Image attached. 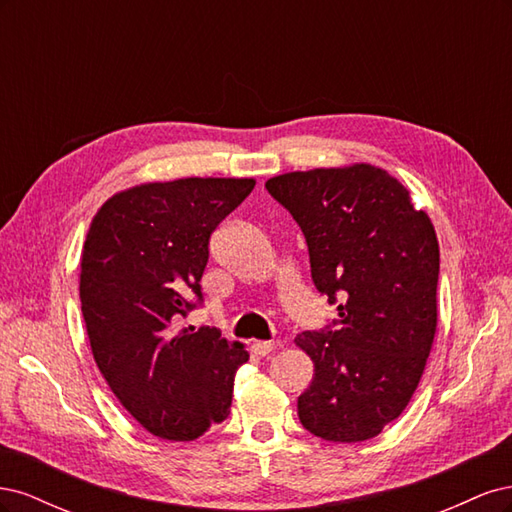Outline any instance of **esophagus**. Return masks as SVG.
<instances>
[{"label":"esophagus","mask_w":512,"mask_h":512,"mask_svg":"<svg viewBox=\"0 0 512 512\" xmlns=\"http://www.w3.org/2000/svg\"><path fill=\"white\" fill-rule=\"evenodd\" d=\"M273 348H275V344H273V342H254V344H252V352H254V354H258V356H267V354H271V352H273Z\"/></svg>","instance_id":"34e87169"}]
</instances>
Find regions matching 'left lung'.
<instances>
[{
    "instance_id": "8db88e82",
    "label": "left lung",
    "mask_w": 512,
    "mask_h": 512,
    "mask_svg": "<svg viewBox=\"0 0 512 512\" xmlns=\"http://www.w3.org/2000/svg\"><path fill=\"white\" fill-rule=\"evenodd\" d=\"M269 194L301 226L312 280L337 297L335 327L294 344L314 363L297 408L329 442H363L406 410L438 327L440 247L410 192L371 164L271 177Z\"/></svg>"
}]
</instances>
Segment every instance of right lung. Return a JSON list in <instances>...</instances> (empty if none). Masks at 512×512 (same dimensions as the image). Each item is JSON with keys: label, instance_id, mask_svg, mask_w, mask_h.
Masks as SVG:
<instances>
[{"label": "right lung", "instance_id": "obj_1", "mask_svg": "<svg viewBox=\"0 0 512 512\" xmlns=\"http://www.w3.org/2000/svg\"><path fill=\"white\" fill-rule=\"evenodd\" d=\"M254 179L188 177L113 194L89 224L81 312L91 354L149 433L188 442L226 421L237 369L250 359L218 329H173L203 301L209 237L254 190Z\"/></svg>", "mask_w": 512, "mask_h": 512}]
</instances>
